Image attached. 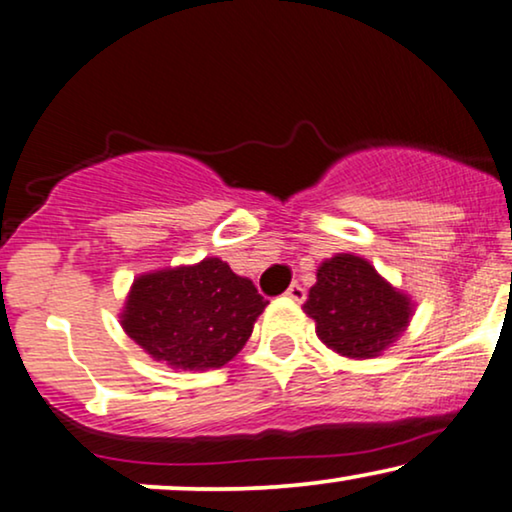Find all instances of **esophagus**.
Here are the masks:
<instances>
[{
    "mask_svg": "<svg viewBox=\"0 0 512 512\" xmlns=\"http://www.w3.org/2000/svg\"><path fill=\"white\" fill-rule=\"evenodd\" d=\"M287 296H289V298H294V301H298V303H303V301H305V296H308V294H305L303 284L294 282V284H291V287L287 289Z\"/></svg>",
    "mask_w": 512,
    "mask_h": 512,
    "instance_id": "1",
    "label": "esophagus"
}]
</instances>
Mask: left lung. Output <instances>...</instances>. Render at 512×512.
<instances>
[{
	"label": "left lung",
	"mask_w": 512,
	"mask_h": 512,
	"mask_svg": "<svg viewBox=\"0 0 512 512\" xmlns=\"http://www.w3.org/2000/svg\"><path fill=\"white\" fill-rule=\"evenodd\" d=\"M303 310L317 336L345 357H376L407 327L409 298L360 256L338 254L317 270Z\"/></svg>",
	"instance_id": "8db88e82"
}]
</instances>
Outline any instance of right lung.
Returning a JSON list of instances; mask_svg holds the SVG:
<instances>
[{
	"label": "right lung",
	"mask_w": 512,
	"mask_h": 512,
	"mask_svg": "<svg viewBox=\"0 0 512 512\" xmlns=\"http://www.w3.org/2000/svg\"><path fill=\"white\" fill-rule=\"evenodd\" d=\"M268 301L228 263L150 272L131 287L122 327L145 353L181 369H216L249 341Z\"/></svg>",
	"instance_id": "right-lung-1"
}]
</instances>
